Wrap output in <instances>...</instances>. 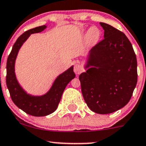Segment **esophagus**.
<instances>
[{"label":"esophagus","instance_id":"obj_1","mask_svg":"<svg viewBox=\"0 0 146 146\" xmlns=\"http://www.w3.org/2000/svg\"><path fill=\"white\" fill-rule=\"evenodd\" d=\"M82 71V68L78 64H75L74 66V72L77 75H79Z\"/></svg>","mask_w":146,"mask_h":146}]
</instances>
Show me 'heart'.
Wrapping results in <instances>:
<instances>
[{"label": "heart", "instance_id": "1", "mask_svg": "<svg viewBox=\"0 0 146 146\" xmlns=\"http://www.w3.org/2000/svg\"><path fill=\"white\" fill-rule=\"evenodd\" d=\"M100 37V31L98 28L95 26H92L88 31L86 36V40L88 44L93 45H95L97 41H99Z\"/></svg>", "mask_w": 146, "mask_h": 146}]
</instances>
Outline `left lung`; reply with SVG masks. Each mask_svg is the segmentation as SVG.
Instances as JSON below:
<instances>
[{"label":"left lung","instance_id":"obj_1","mask_svg":"<svg viewBox=\"0 0 146 146\" xmlns=\"http://www.w3.org/2000/svg\"><path fill=\"white\" fill-rule=\"evenodd\" d=\"M104 38L89 52L81 73L82 95L92 111L111 113L129 103L137 82V62L133 46L123 33L105 23Z\"/></svg>","mask_w":146,"mask_h":146}]
</instances>
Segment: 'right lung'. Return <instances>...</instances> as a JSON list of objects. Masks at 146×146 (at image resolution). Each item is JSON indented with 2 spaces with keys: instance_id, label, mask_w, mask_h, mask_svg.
Masks as SVG:
<instances>
[{
  "instance_id": "right-lung-1",
  "label": "right lung",
  "mask_w": 146,
  "mask_h": 146,
  "mask_svg": "<svg viewBox=\"0 0 146 146\" xmlns=\"http://www.w3.org/2000/svg\"><path fill=\"white\" fill-rule=\"evenodd\" d=\"M46 26H41L26 31L14 43L7 62V86L12 101L17 108L33 116H45L56 111L60 101L62 93L67 84L75 77L73 66L57 77L50 90L42 96L27 94L17 82L15 73V63L17 54L23 43L30 35L42 32Z\"/></svg>"
}]
</instances>
